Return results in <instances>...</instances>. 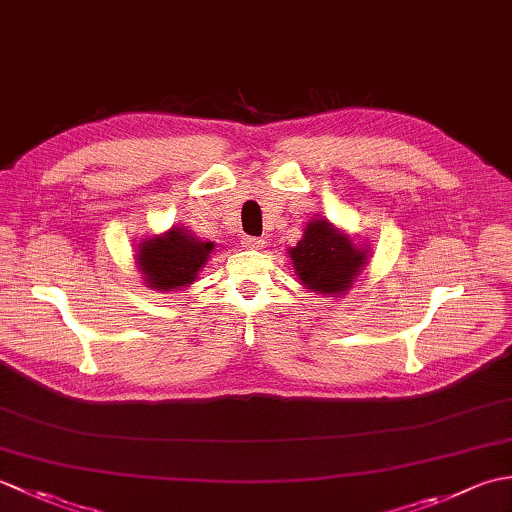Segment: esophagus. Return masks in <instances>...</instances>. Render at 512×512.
I'll use <instances>...</instances> for the list:
<instances>
[{"label":"esophagus","mask_w":512,"mask_h":512,"mask_svg":"<svg viewBox=\"0 0 512 512\" xmlns=\"http://www.w3.org/2000/svg\"><path fill=\"white\" fill-rule=\"evenodd\" d=\"M242 244L246 246V248H264V239L262 237H250V235H246V237H242Z\"/></svg>","instance_id":"1"}]
</instances>
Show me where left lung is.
I'll use <instances>...</instances> for the list:
<instances>
[{
	"label": "left lung",
	"instance_id": "1",
	"mask_svg": "<svg viewBox=\"0 0 512 512\" xmlns=\"http://www.w3.org/2000/svg\"><path fill=\"white\" fill-rule=\"evenodd\" d=\"M290 257L301 284L323 295H343L367 259L365 250L356 248L328 220H312Z\"/></svg>",
	"mask_w": 512,
	"mask_h": 512
}]
</instances>
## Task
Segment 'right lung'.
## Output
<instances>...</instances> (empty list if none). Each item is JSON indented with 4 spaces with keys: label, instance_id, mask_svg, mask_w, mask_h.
<instances>
[{
    "label": "right lung",
    "instance_id": "1",
    "mask_svg": "<svg viewBox=\"0 0 512 512\" xmlns=\"http://www.w3.org/2000/svg\"><path fill=\"white\" fill-rule=\"evenodd\" d=\"M211 250V242H198L182 228H171L167 235L145 239L136 259L145 284L158 290H173L191 284Z\"/></svg>",
    "mask_w": 512,
    "mask_h": 512
}]
</instances>
